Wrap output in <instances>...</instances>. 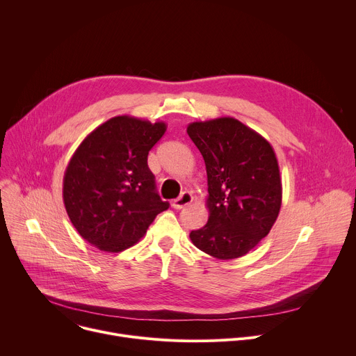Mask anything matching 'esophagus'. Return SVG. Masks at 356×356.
<instances>
[{
    "instance_id": "esophagus-1",
    "label": "esophagus",
    "mask_w": 356,
    "mask_h": 356,
    "mask_svg": "<svg viewBox=\"0 0 356 356\" xmlns=\"http://www.w3.org/2000/svg\"><path fill=\"white\" fill-rule=\"evenodd\" d=\"M191 201H193V195H191L188 191H184V193L180 194V197H177L176 200L172 201V207H173L175 210H180V209L188 206Z\"/></svg>"
}]
</instances>
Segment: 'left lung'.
<instances>
[{"instance_id":"8db88e82","label":"left lung","mask_w":356,"mask_h":356,"mask_svg":"<svg viewBox=\"0 0 356 356\" xmlns=\"http://www.w3.org/2000/svg\"><path fill=\"white\" fill-rule=\"evenodd\" d=\"M187 134L207 170L209 221L190 232L207 255L241 258L265 238L282 206V179L272 145L231 117L191 122Z\"/></svg>"}]
</instances>
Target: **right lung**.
Returning <instances> with one entry per match:
<instances>
[{
	"label": "right lung",
	"instance_id": "right-lung-1",
	"mask_svg": "<svg viewBox=\"0 0 356 356\" xmlns=\"http://www.w3.org/2000/svg\"><path fill=\"white\" fill-rule=\"evenodd\" d=\"M168 125L118 115L88 134L63 177V202L77 232L106 252L135 245L169 209L147 168L149 150Z\"/></svg>",
	"mask_w": 356,
	"mask_h": 356
}]
</instances>
